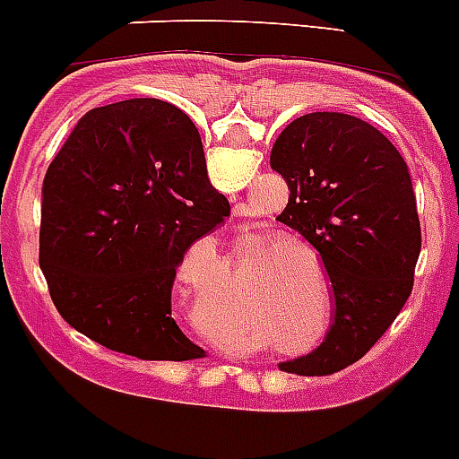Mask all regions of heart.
I'll return each instance as SVG.
<instances>
[{"label": "heart", "mask_w": 459, "mask_h": 459, "mask_svg": "<svg viewBox=\"0 0 459 459\" xmlns=\"http://www.w3.org/2000/svg\"><path fill=\"white\" fill-rule=\"evenodd\" d=\"M263 242H272L251 260L249 279L245 281L239 292V311L247 322L255 325L260 341L274 336V345L281 352L307 354L316 350L329 329L332 317V299L327 288L320 290V299L316 292L308 264L317 267V255L297 239H279L274 242L272 235L263 238ZM189 254H204L208 260H217L221 267H229V260L221 258L214 239H201L194 245ZM304 257L307 259L303 260ZM318 322H315V316ZM316 327L313 328L312 325Z\"/></svg>", "instance_id": "b5f03b06"}]
</instances>
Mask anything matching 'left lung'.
<instances>
[{"label":"left lung","instance_id":"1","mask_svg":"<svg viewBox=\"0 0 459 459\" xmlns=\"http://www.w3.org/2000/svg\"><path fill=\"white\" fill-rule=\"evenodd\" d=\"M270 164L290 189L276 220L311 242L333 292L325 341L279 368L332 375L368 352L411 295L420 224L410 171L382 132L338 111L295 118Z\"/></svg>","mask_w":459,"mask_h":459}]
</instances>
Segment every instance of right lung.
<instances>
[{"label":"right lung","instance_id":"add662e5","mask_svg":"<svg viewBox=\"0 0 459 459\" xmlns=\"http://www.w3.org/2000/svg\"><path fill=\"white\" fill-rule=\"evenodd\" d=\"M199 130L155 98L91 109L43 183L40 267L70 327L146 361L204 357L171 316L176 267L229 217Z\"/></svg>","mask_w":459,"mask_h":459}]
</instances>
